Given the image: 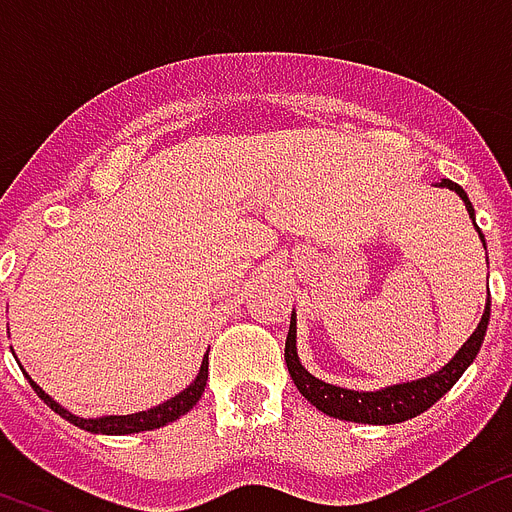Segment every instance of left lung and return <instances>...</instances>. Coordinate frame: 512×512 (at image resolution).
<instances>
[{"label": "left lung", "instance_id": "left-lung-1", "mask_svg": "<svg viewBox=\"0 0 512 512\" xmlns=\"http://www.w3.org/2000/svg\"><path fill=\"white\" fill-rule=\"evenodd\" d=\"M438 185H441V188L456 190L461 201L466 203V211H469L471 221H474V208H471L469 195L464 193V188L451 180H441ZM479 239H482L484 244L482 231H479ZM487 324H490V301L484 306L482 322L477 324V330L471 332V337L461 345L459 353L453 355L451 361H448L438 373H433L428 379L386 386V389L379 391H353L324 384V381L314 379V376L301 366L299 355H296V319H293L291 314V327H288L286 337V366L296 389H299L317 410H322L324 415L340 417V420L350 422H368V425H391V422L412 420V417H417L420 412L430 410V407H433V404L461 379V373L469 368V363L477 358L479 348H482V340L484 335H487Z\"/></svg>", "mask_w": 512, "mask_h": 512}]
</instances>
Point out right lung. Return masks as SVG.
Instances as JSON below:
<instances>
[{
    "label": "right lung",
    "mask_w": 512,
    "mask_h": 512,
    "mask_svg": "<svg viewBox=\"0 0 512 512\" xmlns=\"http://www.w3.org/2000/svg\"><path fill=\"white\" fill-rule=\"evenodd\" d=\"M206 381H208V355L203 358L201 373L195 376L193 384H190L185 391H180L177 397L167 399V402L159 404V407H154V410L136 412V415H110V417H77V415H71V412H66L61 404L53 402V399L48 397L46 391L35 384V381H30V386H33L35 394H38V397H41L53 412H59L64 420L71 422V425H77V428H82V430H90V433L128 435V433H141V430L162 428V425H167V422L177 420L180 415H185V412L193 410L195 402L201 399L203 389H206Z\"/></svg>",
    "instance_id": "add662e5"
}]
</instances>
